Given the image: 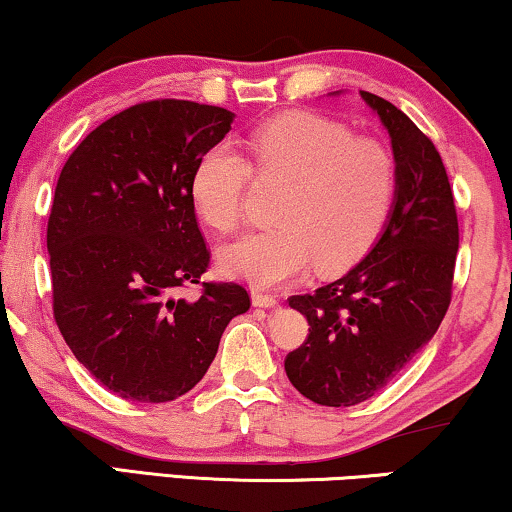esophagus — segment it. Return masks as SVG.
<instances>
[{
	"label": "esophagus",
	"mask_w": 512,
	"mask_h": 512,
	"mask_svg": "<svg viewBox=\"0 0 512 512\" xmlns=\"http://www.w3.org/2000/svg\"><path fill=\"white\" fill-rule=\"evenodd\" d=\"M251 303H254V307H277L279 300L275 296H268V293L254 291L251 293Z\"/></svg>",
	"instance_id": "34e87169"
}]
</instances>
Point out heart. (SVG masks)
Returning <instances> with one entry per match:
<instances>
[{"instance_id":"1","label":"heart","mask_w":512,"mask_h":512,"mask_svg":"<svg viewBox=\"0 0 512 512\" xmlns=\"http://www.w3.org/2000/svg\"><path fill=\"white\" fill-rule=\"evenodd\" d=\"M247 156L216 144L198 160L191 181L202 219L223 235L247 219L251 179L282 181L279 226L223 249L230 275L272 289L317 263L321 272L352 268L387 226L396 198V163L380 139L314 114L272 118L249 135Z\"/></svg>"}]
</instances>
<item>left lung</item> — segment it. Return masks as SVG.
<instances>
[{"label":"left lung","instance_id":"obj_1","mask_svg":"<svg viewBox=\"0 0 512 512\" xmlns=\"http://www.w3.org/2000/svg\"><path fill=\"white\" fill-rule=\"evenodd\" d=\"M391 137L396 202L368 256L289 305L307 340L286 354L293 387L328 408L368 401L433 338L452 300L459 221L443 158L394 104L361 90Z\"/></svg>","mask_w":512,"mask_h":512}]
</instances>
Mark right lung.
Wrapping results in <instances>:
<instances>
[{"mask_svg":"<svg viewBox=\"0 0 512 512\" xmlns=\"http://www.w3.org/2000/svg\"><path fill=\"white\" fill-rule=\"evenodd\" d=\"M230 123L212 104L139 102L97 125L60 172L46 230L53 317L79 363L121 398L184 396L228 321L251 307L242 284L200 282L209 249L191 181ZM188 283L201 296L174 299Z\"/></svg>","mask_w":512,"mask_h":512,"instance_id":"add662e5","label":"right lung"}]
</instances>
